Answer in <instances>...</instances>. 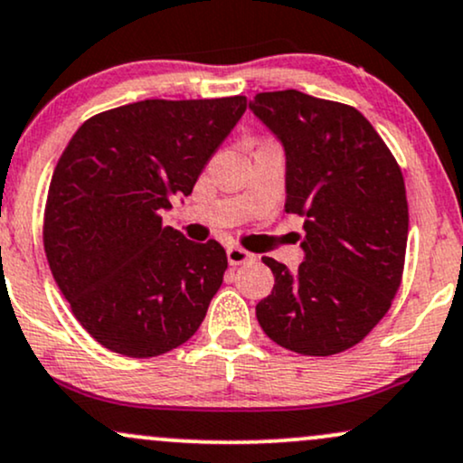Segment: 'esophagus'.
Returning a JSON list of instances; mask_svg holds the SVG:
<instances>
[{"instance_id": "obj_1", "label": "esophagus", "mask_w": 463, "mask_h": 463, "mask_svg": "<svg viewBox=\"0 0 463 463\" xmlns=\"http://www.w3.org/2000/svg\"><path fill=\"white\" fill-rule=\"evenodd\" d=\"M255 255L249 253L247 249L242 247H236V244H232V247H227V262L232 266H241V264H247V262H253Z\"/></svg>"}]
</instances>
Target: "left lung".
Instances as JSON below:
<instances>
[{"instance_id":"8db88e82","label":"left lung","mask_w":463,"mask_h":463,"mask_svg":"<svg viewBox=\"0 0 463 463\" xmlns=\"http://www.w3.org/2000/svg\"><path fill=\"white\" fill-rule=\"evenodd\" d=\"M255 117L286 151V212L306 219V260L295 273L273 258L275 286L255 306L270 340L327 357L371 334L405 266L407 212L401 166L353 106L298 90L258 92Z\"/></svg>"}]
</instances>
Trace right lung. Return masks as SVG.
<instances>
[{
    "label": "right lung",
    "mask_w": 463,
    "mask_h": 463,
    "mask_svg": "<svg viewBox=\"0 0 463 463\" xmlns=\"http://www.w3.org/2000/svg\"><path fill=\"white\" fill-rule=\"evenodd\" d=\"M247 97L145 99L80 125L49 184L43 242L71 312L108 351L156 357L203 323L227 269L216 241L162 227L188 197Z\"/></svg>",
    "instance_id": "add662e5"
}]
</instances>
